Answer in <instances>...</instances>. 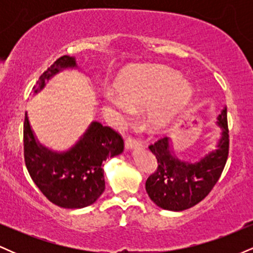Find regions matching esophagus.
I'll return each instance as SVG.
<instances>
[{"instance_id":"1","label":"esophagus","mask_w":253,"mask_h":253,"mask_svg":"<svg viewBox=\"0 0 253 253\" xmlns=\"http://www.w3.org/2000/svg\"><path fill=\"white\" fill-rule=\"evenodd\" d=\"M140 146H141V144L133 138H127L126 140H125V147H126L127 150L136 149V147H140Z\"/></svg>"}]
</instances>
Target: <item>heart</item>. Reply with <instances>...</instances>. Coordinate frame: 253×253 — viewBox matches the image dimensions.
Returning <instances> with one entry per match:
<instances>
[{"instance_id":"heart-1","label":"heart","mask_w":253,"mask_h":253,"mask_svg":"<svg viewBox=\"0 0 253 253\" xmlns=\"http://www.w3.org/2000/svg\"><path fill=\"white\" fill-rule=\"evenodd\" d=\"M118 90H107L104 108L118 124L134 115V109L146 108L145 124L152 132L163 129L189 106L195 89L181 75L165 66L145 65L127 71L117 83Z\"/></svg>"}]
</instances>
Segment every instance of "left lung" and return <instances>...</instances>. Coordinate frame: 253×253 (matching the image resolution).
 Returning a JSON list of instances; mask_svg holds the SVG:
<instances>
[{
  "label": "left lung",
  "mask_w": 253,
  "mask_h": 253,
  "mask_svg": "<svg viewBox=\"0 0 253 253\" xmlns=\"http://www.w3.org/2000/svg\"><path fill=\"white\" fill-rule=\"evenodd\" d=\"M221 129L215 150L199 161H183L176 156L170 138L150 145L158 168L146 181V193L158 207L181 211L202 201L221 176L228 157V126L226 107L216 118Z\"/></svg>",
  "instance_id": "1"
}]
</instances>
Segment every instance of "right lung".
<instances>
[{"mask_svg":"<svg viewBox=\"0 0 253 253\" xmlns=\"http://www.w3.org/2000/svg\"><path fill=\"white\" fill-rule=\"evenodd\" d=\"M66 69H78L76 58L57 59L39 77L33 86L34 95ZM24 151L31 178L43 195L59 207L78 210L92 205L102 195L106 188L102 163L108 157L123 153L124 140L110 127L92 121L70 149L53 151L38 140L26 113Z\"/></svg>","mask_w":253,"mask_h":253,"instance_id":"obj_1","label":"right lung"}]
</instances>
